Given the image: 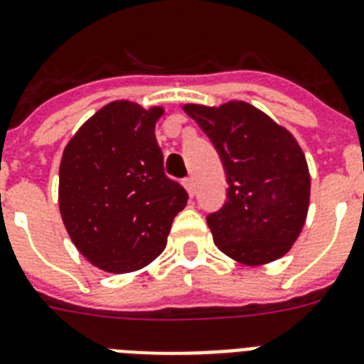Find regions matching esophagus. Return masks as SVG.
<instances>
[{
    "label": "esophagus",
    "instance_id": "1",
    "mask_svg": "<svg viewBox=\"0 0 364 364\" xmlns=\"http://www.w3.org/2000/svg\"><path fill=\"white\" fill-rule=\"evenodd\" d=\"M184 188L188 189L189 197H193V195H195V180H193V178H186L184 180Z\"/></svg>",
    "mask_w": 364,
    "mask_h": 364
}]
</instances>
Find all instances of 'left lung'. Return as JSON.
<instances>
[{
	"label": "left lung",
	"instance_id": "1",
	"mask_svg": "<svg viewBox=\"0 0 364 364\" xmlns=\"http://www.w3.org/2000/svg\"><path fill=\"white\" fill-rule=\"evenodd\" d=\"M184 111L210 138L226 173V202L205 217L218 250L247 266L284 255L310 202V173L295 138L246 102L189 104Z\"/></svg>",
	"mask_w": 364,
	"mask_h": 364
}]
</instances>
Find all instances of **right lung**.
<instances>
[{
  "instance_id": "add662e5",
  "label": "right lung",
  "mask_w": 364,
  "mask_h": 364,
  "mask_svg": "<svg viewBox=\"0 0 364 364\" xmlns=\"http://www.w3.org/2000/svg\"><path fill=\"white\" fill-rule=\"evenodd\" d=\"M164 109L111 102L70 138L60 164V211L74 246L111 273L164 252L188 191L164 173L154 125Z\"/></svg>"
}]
</instances>
